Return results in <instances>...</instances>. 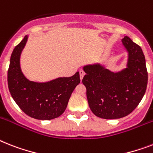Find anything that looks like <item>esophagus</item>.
<instances>
[{"mask_svg":"<svg viewBox=\"0 0 153 153\" xmlns=\"http://www.w3.org/2000/svg\"><path fill=\"white\" fill-rule=\"evenodd\" d=\"M79 74H80V79L82 80L83 79L84 75H85V71L83 70H80L79 71Z\"/></svg>","mask_w":153,"mask_h":153,"instance_id":"esophagus-1","label":"esophagus"}]
</instances>
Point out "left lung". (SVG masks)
I'll return each mask as SVG.
<instances>
[{
    "instance_id": "8db88e82",
    "label": "left lung",
    "mask_w": 153,
    "mask_h": 153,
    "mask_svg": "<svg viewBox=\"0 0 153 153\" xmlns=\"http://www.w3.org/2000/svg\"><path fill=\"white\" fill-rule=\"evenodd\" d=\"M122 42L128 51L127 68L113 73L100 64L85 66L82 79L89 106L97 117L111 120L130 114L141 102L148 84L142 49L129 37Z\"/></svg>"
}]
</instances>
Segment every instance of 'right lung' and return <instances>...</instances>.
I'll list each match as a JSON object with an SVG mask.
<instances>
[{"label": "right lung", "instance_id": "1", "mask_svg": "<svg viewBox=\"0 0 153 153\" xmlns=\"http://www.w3.org/2000/svg\"><path fill=\"white\" fill-rule=\"evenodd\" d=\"M27 36L15 47L8 71V89L20 109L30 117L49 120L59 117L65 111L74 88L80 83L79 72L69 78H58L48 82L29 81L23 75L19 59Z\"/></svg>", "mask_w": 153, "mask_h": 153}]
</instances>
